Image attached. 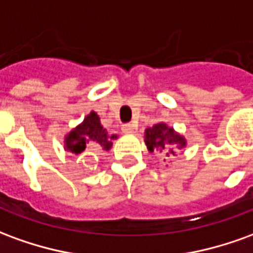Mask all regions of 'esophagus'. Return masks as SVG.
I'll return each instance as SVG.
<instances>
[{
	"instance_id": "esophagus-1",
	"label": "esophagus",
	"mask_w": 253,
	"mask_h": 253,
	"mask_svg": "<svg viewBox=\"0 0 253 253\" xmlns=\"http://www.w3.org/2000/svg\"><path fill=\"white\" fill-rule=\"evenodd\" d=\"M134 130H135V126H134V125H130V123H127V125H123V127H122V131L126 132V134L134 132Z\"/></svg>"
}]
</instances>
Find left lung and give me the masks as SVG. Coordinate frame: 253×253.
<instances>
[{
    "instance_id": "obj_1",
    "label": "left lung",
    "mask_w": 253,
    "mask_h": 253,
    "mask_svg": "<svg viewBox=\"0 0 253 253\" xmlns=\"http://www.w3.org/2000/svg\"><path fill=\"white\" fill-rule=\"evenodd\" d=\"M145 144L149 152H160L164 156H174L176 149L186 146V139L164 123H157L145 130Z\"/></svg>"
}]
</instances>
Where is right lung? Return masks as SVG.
Wrapping results in <instances>:
<instances>
[{"mask_svg": "<svg viewBox=\"0 0 253 253\" xmlns=\"http://www.w3.org/2000/svg\"><path fill=\"white\" fill-rule=\"evenodd\" d=\"M114 138H116V135L109 137L108 131L100 123L98 115L90 112L79 126L67 134L65 149L75 155L82 153L89 146L94 151H109Z\"/></svg>", "mask_w": 253, "mask_h": 253, "instance_id": "add662e5", "label": "right lung"}]
</instances>
